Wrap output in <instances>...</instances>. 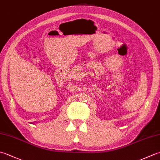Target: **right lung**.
<instances>
[{"label":"right lung","instance_id":"1","mask_svg":"<svg viewBox=\"0 0 160 160\" xmlns=\"http://www.w3.org/2000/svg\"><path fill=\"white\" fill-rule=\"evenodd\" d=\"M32 124H33V123H32Z\"/></svg>","mask_w":160,"mask_h":160}]
</instances>
